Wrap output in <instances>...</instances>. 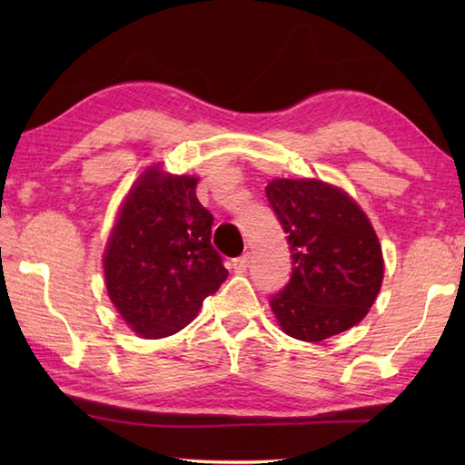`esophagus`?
I'll list each match as a JSON object with an SVG mask.
<instances>
[{
    "mask_svg": "<svg viewBox=\"0 0 465 465\" xmlns=\"http://www.w3.org/2000/svg\"><path fill=\"white\" fill-rule=\"evenodd\" d=\"M248 264H250V252H246V254L238 256L233 261V271L235 272H246L248 271Z\"/></svg>",
    "mask_w": 465,
    "mask_h": 465,
    "instance_id": "34e87169",
    "label": "esophagus"
}]
</instances>
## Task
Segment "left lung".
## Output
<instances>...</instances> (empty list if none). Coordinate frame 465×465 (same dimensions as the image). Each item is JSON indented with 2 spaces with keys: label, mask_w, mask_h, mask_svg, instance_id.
Returning a JSON list of instances; mask_svg holds the SVG:
<instances>
[{
  "label": "left lung",
  "mask_w": 465,
  "mask_h": 465,
  "mask_svg": "<svg viewBox=\"0 0 465 465\" xmlns=\"http://www.w3.org/2000/svg\"><path fill=\"white\" fill-rule=\"evenodd\" d=\"M266 199L293 258L289 282L271 297L285 334L320 342L359 324L383 281L381 246L363 209L313 178H274Z\"/></svg>",
  "instance_id": "left-lung-1"
}]
</instances>
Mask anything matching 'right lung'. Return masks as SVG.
Masks as SVG:
<instances>
[{
  "mask_svg": "<svg viewBox=\"0 0 465 465\" xmlns=\"http://www.w3.org/2000/svg\"><path fill=\"white\" fill-rule=\"evenodd\" d=\"M196 176L147 168L124 199L104 252L110 302L143 338L183 330L227 279L211 246L213 215L196 199Z\"/></svg>",
  "mask_w": 465,
  "mask_h": 465,
  "instance_id": "1",
  "label": "right lung"
}]
</instances>
